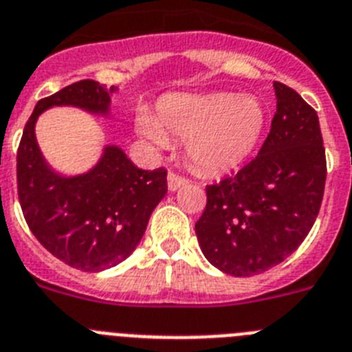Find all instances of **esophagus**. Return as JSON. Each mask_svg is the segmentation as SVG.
Wrapping results in <instances>:
<instances>
[{
    "mask_svg": "<svg viewBox=\"0 0 352 352\" xmlns=\"http://www.w3.org/2000/svg\"><path fill=\"white\" fill-rule=\"evenodd\" d=\"M189 179H186V177L179 175V173L172 172L170 175H168V188H170V191H175V189H179L180 186L188 184Z\"/></svg>",
    "mask_w": 352,
    "mask_h": 352,
    "instance_id": "esophagus-1",
    "label": "esophagus"
}]
</instances>
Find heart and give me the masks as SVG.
<instances>
[{
	"label": "heart",
	"mask_w": 352,
	"mask_h": 352,
	"mask_svg": "<svg viewBox=\"0 0 352 352\" xmlns=\"http://www.w3.org/2000/svg\"><path fill=\"white\" fill-rule=\"evenodd\" d=\"M265 125L262 102L252 96H170L159 102L157 120L142 129L159 145L188 142L191 163L207 173L230 172L256 148Z\"/></svg>",
	"instance_id": "1"
}]
</instances>
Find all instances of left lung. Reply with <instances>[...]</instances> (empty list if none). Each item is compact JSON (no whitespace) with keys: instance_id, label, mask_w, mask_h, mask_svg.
<instances>
[{"instance_id":"obj_1","label":"left lung","mask_w":352,"mask_h":352,"mask_svg":"<svg viewBox=\"0 0 352 352\" xmlns=\"http://www.w3.org/2000/svg\"><path fill=\"white\" fill-rule=\"evenodd\" d=\"M276 113L255 159L206 188L195 225L207 261L232 276H252L283 262L316 223L326 184L317 111L274 81Z\"/></svg>"}]
</instances>
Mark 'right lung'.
<instances>
[{
  "label": "right lung",
  "mask_w": 352,
  "mask_h": 352,
  "mask_svg": "<svg viewBox=\"0 0 352 352\" xmlns=\"http://www.w3.org/2000/svg\"><path fill=\"white\" fill-rule=\"evenodd\" d=\"M115 87L83 79L36 102L17 148V195L38 243L70 267L97 273L125 261L168 191L166 170H140L118 146H106L96 168L78 177L54 173L35 140V122L51 106L108 115Z\"/></svg>",
  "instance_id": "add662e5"
}]
</instances>
